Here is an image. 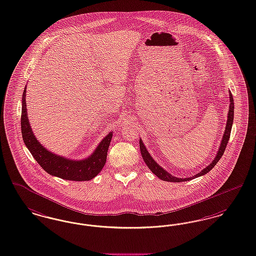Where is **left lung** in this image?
Returning a JSON list of instances; mask_svg holds the SVG:
<instances>
[{
	"label": "left lung",
	"instance_id": "left-lung-1",
	"mask_svg": "<svg viewBox=\"0 0 256 256\" xmlns=\"http://www.w3.org/2000/svg\"><path fill=\"white\" fill-rule=\"evenodd\" d=\"M230 108H228V121H226V126L225 133H224V136H223V139H222V142L220 144V148H219V150L216 154V157H215L214 160L210 163V164H208L206 168H204L203 170H201L198 174H196L192 177H188V178H177V177H174L172 174L166 172L164 170L163 168H161L159 164H157L152 157L150 155V154L148 152L146 146H144L142 140H140V150H141V154H142V157H143L144 161V163L146 164V166H148V168L154 172L157 177H159L160 179L166 181V182H184V181H190L194 178L196 177H199V176H202L204 174H208V172H210L215 164L218 163V161L221 159V157L223 156L224 152H225L226 146L228 143V140H230V132H232V122H234V98H232V92H230Z\"/></svg>",
	"mask_w": 256,
	"mask_h": 256
}]
</instances>
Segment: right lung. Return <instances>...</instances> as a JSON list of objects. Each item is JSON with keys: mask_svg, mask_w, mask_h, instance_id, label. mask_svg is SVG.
I'll list each match as a JSON object with an SVG mask.
<instances>
[{"mask_svg": "<svg viewBox=\"0 0 256 256\" xmlns=\"http://www.w3.org/2000/svg\"><path fill=\"white\" fill-rule=\"evenodd\" d=\"M26 88L22 92L20 128L24 142L34 159L48 174L72 181H88L102 170L106 161V154L112 138V132L108 134L99 144L96 150L88 159L81 161L68 160L46 150L35 138L31 130L26 115Z\"/></svg>", "mask_w": 256, "mask_h": 256, "instance_id": "right-lung-1", "label": "right lung"}]
</instances>
